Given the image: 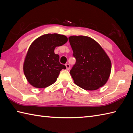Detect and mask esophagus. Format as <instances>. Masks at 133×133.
Instances as JSON below:
<instances>
[{
  "instance_id": "34e87169",
  "label": "esophagus",
  "mask_w": 133,
  "mask_h": 133,
  "mask_svg": "<svg viewBox=\"0 0 133 133\" xmlns=\"http://www.w3.org/2000/svg\"><path fill=\"white\" fill-rule=\"evenodd\" d=\"M65 66H66V69L67 70H69L70 69V65L69 64H65Z\"/></svg>"
}]
</instances>
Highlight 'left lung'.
Listing matches in <instances>:
<instances>
[{"mask_svg":"<svg viewBox=\"0 0 133 133\" xmlns=\"http://www.w3.org/2000/svg\"><path fill=\"white\" fill-rule=\"evenodd\" d=\"M69 41L76 62L70 70L74 82L82 89L94 90L107 83L111 61L101 45L91 38L71 36Z\"/></svg>","mask_w":133,"mask_h":133,"instance_id":"8db88e82","label":"left lung"}]
</instances>
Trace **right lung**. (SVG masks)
<instances>
[{"mask_svg": "<svg viewBox=\"0 0 133 133\" xmlns=\"http://www.w3.org/2000/svg\"><path fill=\"white\" fill-rule=\"evenodd\" d=\"M67 41L65 35L48 34L37 38L31 44L23 64V70L32 86L45 88L56 81L60 72L66 69V66L60 63L59 55L55 54L54 50Z\"/></svg>", "mask_w": 133, "mask_h": 133, "instance_id": "obj_1", "label": "right lung"}]
</instances>
